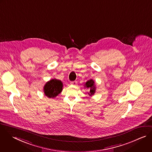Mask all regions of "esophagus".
<instances>
[{"instance_id":"1","label":"esophagus","mask_w":152,"mask_h":152,"mask_svg":"<svg viewBox=\"0 0 152 152\" xmlns=\"http://www.w3.org/2000/svg\"><path fill=\"white\" fill-rule=\"evenodd\" d=\"M76 84H77V81H71V85L76 86Z\"/></svg>"}]
</instances>
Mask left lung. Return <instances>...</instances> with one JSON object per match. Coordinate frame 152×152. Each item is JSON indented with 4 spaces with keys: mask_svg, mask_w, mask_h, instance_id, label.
Here are the masks:
<instances>
[{
    "mask_svg": "<svg viewBox=\"0 0 152 152\" xmlns=\"http://www.w3.org/2000/svg\"><path fill=\"white\" fill-rule=\"evenodd\" d=\"M85 87L90 89V91L88 93L90 96H92L94 94L96 91V86L94 80L92 79L88 80L85 84Z\"/></svg>",
    "mask_w": 152,
    "mask_h": 152,
    "instance_id": "1",
    "label": "left lung"
}]
</instances>
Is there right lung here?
Masks as SVG:
<instances>
[{"label": "right lung", "instance_id": "obj_1", "mask_svg": "<svg viewBox=\"0 0 152 152\" xmlns=\"http://www.w3.org/2000/svg\"><path fill=\"white\" fill-rule=\"evenodd\" d=\"M63 83L61 80L52 79L48 81L44 86L45 94L49 98H55L62 91Z\"/></svg>", "mask_w": 152, "mask_h": 152}]
</instances>
